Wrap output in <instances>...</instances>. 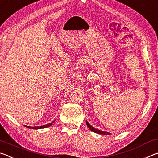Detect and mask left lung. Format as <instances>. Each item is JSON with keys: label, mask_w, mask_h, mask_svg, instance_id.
<instances>
[{"label": "left lung", "mask_w": 158, "mask_h": 158, "mask_svg": "<svg viewBox=\"0 0 158 158\" xmlns=\"http://www.w3.org/2000/svg\"><path fill=\"white\" fill-rule=\"evenodd\" d=\"M86 124H87V126H88V127L89 128V129H91L92 131H94V132H95V133H97V134H106V135H110V133H108V132H106V131H101V130H98V129H95V128H94V127H93L92 126H91V125H90L89 124V122L86 121Z\"/></svg>", "instance_id": "left-lung-1"}]
</instances>
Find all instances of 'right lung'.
Returning a JSON list of instances; mask_svg holds the SVG:
<instances>
[{
  "instance_id": "obj_1",
  "label": "right lung",
  "mask_w": 158,
  "mask_h": 158,
  "mask_svg": "<svg viewBox=\"0 0 158 158\" xmlns=\"http://www.w3.org/2000/svg\"><path fill=\"white\" fill-rule=\"evenodd\" d=\"M55 121H53L52 122H51V123H49L48 124H46V125H43V126H40V127H29V126H25L27 127V128H29V129H41V128H46V127H48L51 126V125L52 124V123H53Z\"/></svg>"
}]
</instances>
